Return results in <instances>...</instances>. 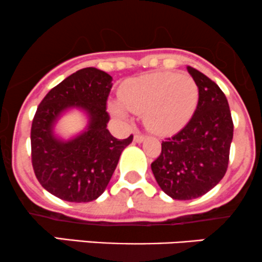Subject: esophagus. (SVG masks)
Listing matches in <instances>:
<instances>
[{
  "instance_id": "esophagus-1",
  "label": "esophagus",
  "mask_w": 262,
  "mask_h": 262,
  "mask_svg": "<svg viewBox=\"0 0 262 262\" xmlns=\"http://www.w3.org/2000/svg\"><path fill=\"white\" fill-rule=\"evenodd\" d=\"M143 140H145V136H143L142 134H140V132H136V134H135V136H134V141H135V142L141 143Z\"/></svg>"
}]
</instances>
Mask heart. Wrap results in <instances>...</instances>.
Returning a JSON list of instances; mask_svg holds the SVG:
<instances>
[{"instance_id":"b5f03b06","label":"heart","mask_w":262,"mask_h":262,"mask_svg":"<svg viewBox=\"0 0 262 262\" xmlns=\"http://www.w3.org/2000/svg\"><path fill=\"white\" fill-rule=\"evenodd\" d=\"M120 101L110 102V110L119 117L127 110L143 114L149 131L170 135L187 125L198 102V86L188 74L152 73L126 81L120 89Z\"/></svg>"}]
</instances>
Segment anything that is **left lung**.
I'll return each instance as SVG.
<instances>
[{
	"label": "left lung",
	"instance_id": "left-lung-1",
	"mask_svg": "<svg viewBox=\"0 0 262 262\" xmlns=\"http://www.w3.org/2000/svg\"><path fill=\"white\" fill-rule=\"evenodd\" d=\"M187 70L198 86V105L189 122L162 141L161 155L151 164L161 189L178 201L202 196L222 181L234 131L225 94L199 70Z\"/></svg>",
	"mask_w": 262,
	"mask_h": 262
}]
</instances>
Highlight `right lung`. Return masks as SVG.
<instances>
[{
    "label": "right lung",
    "instance_id": "right-lung-1",
    "mask_svg": "<svg viewBox=\"0 0 262 262\" xmlns=\"http://www.w3.org/2000/svg\"><path fill=\"white\" fill-rule=\"evenodd\" d=\"M113 78L96 68L69 75L44 96L31 128L32 166L42 187L67 202L95 201L106 189L121 152L134 136L117 140L107 130L106 101ZM69 108L88 115L85 131L64 141L54 135V125Z\"/></svg>",
    "mask_w": 262,
    "mask_h": 262
}]
</instances>
